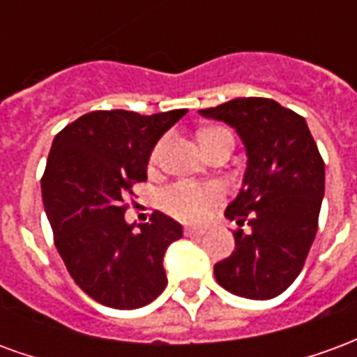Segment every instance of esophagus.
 I'll return each mask as SVG.
<instances>
[{
  "mask_svg": "<svg viewBox=\"0 0 357 357\" xmlns=\"http://www.w3.org/2000/svg\"><path fill=\"white\" fill-rule=\"evenodd\" d=\"M204 233H206L204 227H185L187 237H201V235H204Z\"/></svg>",
  "mask_w": 357,
  "mask_h": 357,
  "instance_id": "esophagus-1",
  "label": "esophagus"
}]
</instances>
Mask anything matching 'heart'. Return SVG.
Masks as SVG:
<instances>
[{
    "instance_id": "1",
    "label": "heart",
    "mask_w": 357,
    "mask_h": 357,
    "mask_svg": "<svg viewBox=\"0 0 357 357\" xmlns=\"http://www.w3.org/2000/svg\"><path fill=\"white\" fill-rule=\"evenodd\" d=\"M224 132L222 128H214V130H206L201 133V141L208 139L216 133ZM160 149L162 143H158L153 153H151V164H155L160 156ZM222 201V189L212 183H197V181H176L172 183L162 191L160 195V202H162V208L172 214L174 218H179L183 222H197L201 218L206 216L216 202Z\"/></svg>"
}]
</instances>
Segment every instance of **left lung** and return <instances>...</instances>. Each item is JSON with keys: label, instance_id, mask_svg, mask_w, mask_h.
<instances>
[{"label": "left lung", "instance_id": "1", "mask_svg": "<svg viewBox=\"0 0 357 357\" xmlns=\"http://www.w3.org/2000/svg\"><path fill=\"white\" fill-rule=\"evenodd\" d=\"M201 114L233 126L247 147V172L225 216L237 229L231 256L214 266L225 291L252 300L279 296L304 268L317 233L325 162L304 118L266 97H239Z\"/></svg>", "mask_w": 357, "mask_h": 357}]
</instances>
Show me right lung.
Instances as JSON below:
<instances>
[{
  "instance_id": "obj_1",
  "label": "right lung",
  "mask_w": 357,
  "mask_h": 357,
  "mask_svg": "<svg viewBox=\"0 0 357 357\" xmlns=\"http://www.w3.org/2000/svg\"><path fill=\"white\" fill-rule=\"evenodd\" d=\"M185 112L93 110L51 145L42 197L53 241L74 283L102 306H147L168 284L164 252L181 239V225L155 210L137 229L124 214L156 141Z\"/></svg>"
}]
</instances>
